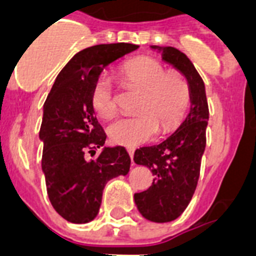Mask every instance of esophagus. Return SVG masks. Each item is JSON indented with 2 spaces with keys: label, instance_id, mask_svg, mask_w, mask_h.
<instances>
[{
  "label": "esophagus",
  "instance_id": "1",
  "mask_svg": "<svg viewBox=\"0 0 256 256\" xmlns=\"http://www.w3.org/2000/svg\"><path fill=\"white\" fill-rule=\"evenodd\" d=\"M126 150H128V156H130V158H132V156H134V150H136V148H126Z\"/></svg>",
  "mask_w": 256,
  "mask_h": 256
}]
</instances>
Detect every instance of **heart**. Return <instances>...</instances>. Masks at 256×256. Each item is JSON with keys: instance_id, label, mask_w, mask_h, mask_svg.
<instances>
[{"instance_id": "obj_1", "label": "heart", "mask_w": 256, "mask_h": 256, "mask_svg": "<svg viewBox=\"0 0 256 256\" xmlns=\"http://www.w3.org/2000/svg\"><path fill=\"white\" fill-rule=\"evenodd\" d=\"M122 77L140 96L136 116L116 120L108 128L112 144L132 148L152 140L160 128L162 132H170L178 128L190 106V86L184 77L168 73L160 62L148 57L128 62L122 68ZM92 104L102 118L116 114V92L108 74H100L94 82Z\"/></svg>"}]
</instances>
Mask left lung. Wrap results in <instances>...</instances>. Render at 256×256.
<instances>
[{"label": "left lung", "mask_w": 256, "mask_h": 256, "mask_svg": "<svg viewBox=\"0 0 256 256\" xmlns=\"http://www.w3.org/2000/svg\"><path fill=\"white\" fill-rule=\"evenodd\" d=\"M152 49L162 53V60L180 72L190 86V112L182 124L160 144L140 148L134 154V162L148 166L154 175L148 190L134 194L136 207L148 220L164 223L182 215L198 184L208 104L202 77L186 54L171 46Z\"/></svg>", "instance_id": "8db88e82"}]
</instances>
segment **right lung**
I'll return each mask as SVG.
<instances>
[{
	"instance_id": "add662e5",
	"label": "right lung",
	"mask_w": 256,
	"mask_h": 256,
	"mask_svg": "<svg viewBox=\"0 0 256 256\" xmlns=\"http://www.w3.org/2000/svg\"><path fill=\"white\" fill-rule=\"evenodd\" d=\"M140 48L132 44L96 45L81 50L56 78L44 104L40 140L44 142L42 171L50 203L62 218L88 223L96 218L106 183L130 170L122 146L96 148L106 134L94 116L92 90L104 68Z\"/></svg>"
}]
</instances>
